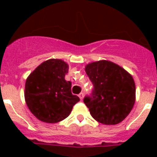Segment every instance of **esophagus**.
Instances as JSON below:
<instances>
[{
	"mask_svg": "<svg viewBox=\"0 0 157 157\" xmlns=\"http://www.w3.org/2000/svg\"><path fill=\"white\" fill-rule=\"evenodd\" d=\"M78 96H79V98H80V99H81V100H82V99H83V98H84V94L81 93Z\"/></svg>",
	"mask_w": 157,
	"mask_h": 157,
	"instance_id": "obj_1",
	"label": "esophagus"
}]
</instances>
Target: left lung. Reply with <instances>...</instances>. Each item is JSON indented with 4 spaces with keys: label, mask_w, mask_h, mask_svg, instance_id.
Listing matches in <instances>:
<instances>
[{
    "label": "left lung",
    "mask_w": 157,
    "mask_h": 157,
    "mask_svg": "<svg viewBox=\"0 0 157 157\" xmlns=\"http://www.w3.org/2000/svg\"><path fill=\"white\" fill-rule=\"evenodd\" d=\"M86 72L94 86L91 95L84 98L91 116L104 124L121 122L135 103L136 89L131 75L107 60L87 64Z\"/></svg>",
    "instance_id": "left-lung-1"
}]
</instances>
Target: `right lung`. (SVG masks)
I'll use <instances>...</instances> for the list:
<instances>
[{
	"instance_id": "1",
	"label": "right lung",
	"mask_w": 157,
	"mask_h": 157,
	"mask_svg": "<svg viewBox=\"0 0 157 157\" xmlns=\"http://www.w3.org/2000/svg\"><path fill=\"white\" fill-rule=\"evenodd\" d=\"M67 72V63L52 59L43 62L27 78L26 103L38 120L46 123L61 121L80 101L71 94V81L65 80Z\"/></svg>"
}]
</instances>
